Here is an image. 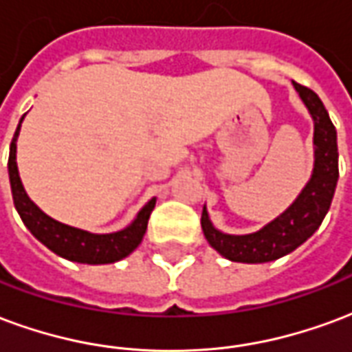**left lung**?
Here are the masks:
<instances>
[{"label": "left lung", "instance_id": "1", "mask_svg": "<svg viewBox=\"0 0 352 352\" xmlns=\"http://www.w3.org/2000/svg\"><path fill=\"white\" fill-rule=\"evenodd\" d=\"M300 99L306 102L315 122V166L311 179L307 182L298 199L253 234H223L210 223L206 208L202 210V230L208 243L223 257L234 263H270L294 251L319 229L334 199L336 184L340 176L338 168V137L336 127L328 116L324 104L313 89L292 82Z\"/></svg>", "mask_w": 352, "mask_h": 352}]
</instances>
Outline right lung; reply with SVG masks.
I'll return each mask as SVG.
<instances>
[{
	"instance_id": "1",
	"label": "right lung",
	"mask_w": 352,
	"mask_h": 352,
	"mask_svg": "<svg viewBox=\"0 0 352 352\" xmlns=\"http://www.w3.org/2000/svg\"><path fill=\"white\" fill-rule=\"evenodd\" d=\"M20 123H18L16 133L11 142V151H9V179H11L14 206L30 232L56 255L74 261V263L110 264L122 261L123 257H127L129 253L137 250L138 243L144 238L148 219H150L151 210L155 206V199H151L138 212L137 219L131 223L127 229L112 232V234H91V232L74 229V227H69V225H63V223L48 217L45 212H41L39 208L30 201V197L25 195L24 186L20 182V176H18L16 137L20 131Z\"/></svg>"
}]
</instances>
